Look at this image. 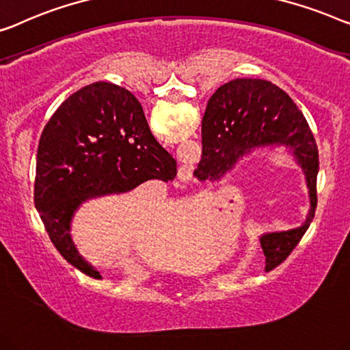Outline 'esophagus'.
<instances>
[{"mask_svg": "<svg viewBox=\"0 0 350 350\" xmlns=\"http://www.w3.org/2000/svg\"><path fill=\"white\" fill-rule=\"evenodd\" d=\"M192 175H194V167L192 165H181L178 169V178L183 183H189L192 180Z\"/></svg>", "mask_w": 350, "mask_h": 350, "instance_id": "1", "label": "esophagus"}]
</instances>
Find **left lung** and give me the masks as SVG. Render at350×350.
<instances>
[{"label": "left lung", "mask_w": 350, "mask_h": 350, "mask_svg": "<svg viewBox=\"0 0 350 350\" xmlns=\"http://www.w3.org/2000/svg\"><path fill=\"white\" fill-rule=\"evenodd\" d=\"M276 146L291 151L301 167L311 208L297 229L260 235L267 270L286 260L314 217L319 172L316 140L291 96L268 80L235 79L213 93L202 118V159L194 172L197 178L221 180L243 156Z\"/></svg>", "instance_id": "1"}]
</instances>
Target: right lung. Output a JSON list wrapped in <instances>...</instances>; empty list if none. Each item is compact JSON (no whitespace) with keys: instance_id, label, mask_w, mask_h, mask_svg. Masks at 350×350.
I'll use <instances>...</instances> for the list:
<instances>
[{"instance_id":"right-lung-1","label":"right lung","mask_w":350,"mask_h":350,"mask_svg":"<svg viewBox=\"0 0 350 350\" xmlns=\"http://www.w3.org/2000/svg\"><path fill=\"white\" fill-rule=\"evenodd\" d=\"M175 176L176 161L153 137L137 98L118 85L96 82L70 94L45 124L34 205L59 254L85 275L100 278L70 238L74 213L90 199Z\"/></svg>"}]
</instances>
